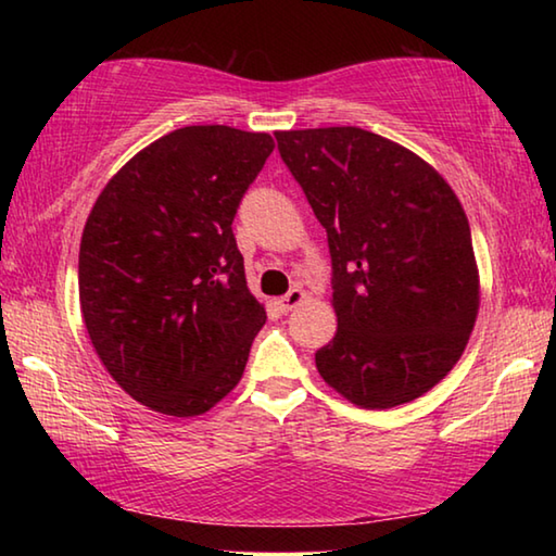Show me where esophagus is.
I'll return each mask as SVG.
<instances>
[{
	"label": "esophagus",
	"mask_w": 556,
	"mask_h": 556,
	"mask_svg": "<svg viewBox=\"0 0 556 556\" xmlns=\"http://www.w3.org/2000/svg\"><path fill=\"white\" fill-rule=\"evenodd\" d=\"M304 301H306V291L301 289V287H294V289L289 291V294H285V296L277 301V306H279V312L289 314V312H294L296 306L304 304Z\"/></svg>",
	"instance_id": "34e87169"
}]
</instances>
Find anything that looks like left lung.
I'll use <instances>...</instances> for the list:
<instances>
[{"instance_id": "left-lung-1", "label": "left lung", "mask_w": 556, "mask_h": 556, "mask_svg": "<svg viewBox=\"0 0 556 556\" xmlns=\"http://www.w3.org/2000/svg\"><path fill=\"white\" fill-rule=\"evenodd\" d=\"M275 137L331 250L338 328L318 375L363 409L421 397L464 355L481 306L464 205L434 166L375 131Z\"/></svg>"}]
</instances>
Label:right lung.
I'll return each instance as SVG.
<instances>
[{"mask_svg":"<svg viewBox=\"0 0 556 556\" xmlns=\"http://www.w3.org/2000/svg\"><path fill=\"white\" fill-rule=\"evenodd\" d=\"M275 149L267 131L181 127L137 152L86 220L78 294L100 363L131 400L199 417L240 382L267 321L232 218Z\"/></svg>","mask_w":556,"mask_h":556,"instance_id":"obj_1","label":"right lung"}]
</instances>
